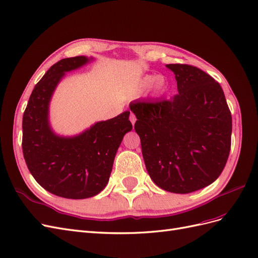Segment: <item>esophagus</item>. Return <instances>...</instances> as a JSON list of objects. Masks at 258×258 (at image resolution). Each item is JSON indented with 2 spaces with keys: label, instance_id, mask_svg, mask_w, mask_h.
Returning a JSON list of instances; mask_svg holds the SVG:
<instances>
[{
  "label": "esophagus",
  "instance_id": "esophagus-1",
  "mask_svg": "<svg viewBox=\"0 0 258 258\" xmlns=\"http://www.w3.org/2000/svg\"><path fill=\"white\" fill-rule=\"evenodd\" d=\"M129 119H130V121H131L132 124H135L136 121H137V117H136V115H135L134 113H131V114H130V117H129Z\"/></svg>",
  "mask_w": 258,
  "mask_h": 258
}]
</instances>
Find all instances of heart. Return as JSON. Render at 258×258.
<instances>
[{
  "mask_svg": "<svg viewBox=\"0 0 258 258\" xmlns=\"http://www.w3.org/2000/svg\"><path fill=\"white\" fill-rule=\"evenodd\" d=\"M165 86V80L158 77L157 75H145L140 80L139 88L140 90L145 91L150 88H154L155 91H160Z\"/></svg>",
  "mask_w": 258,
  "mask_h": 258,
  "instance_id": "heart-1",
  "label": "heart"
}]
</instances>
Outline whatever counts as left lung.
Returning <instances> with one entry per match:
<instances>
[{"label":"left lung","instance_id":"obj_1","mask_svg":"<svg viewBox=\"0 0 258 258\" xmlns=\"http://www.w3.org/2000/svg\"><path fill=\"white\" fill-rule=\"evenodd\" d=\"M177 95L170 100L134 101L136 132L145 167L161 189L189 194L212 184L227 162L231 113L221 85L202 70L167 64Z\"/></svg>","mask_w":258,"mask_h":258}]
</instances>
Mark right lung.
<instances>
[{
	"mask_svg": "<svg viewBox=\"0 0 258 258\" xmlns=\"http://www.w3.org/2000/svg\"><path fill=\"white\" fill-rule=\"evenodd\" d=\"M92 58L77 56L54 63L31 93L22 118V152L28 169L43 188L68 199H85L104 189L123 136L131 131L130 112L98 121L82 134L61 137L49 123L53 91L67 72Z\"/></svg>",
	"mask_w": 258,
	"mask_h": 258,
	"instance_id": "right-lung-1",
	"label": "right lung"
}]
</instances>
